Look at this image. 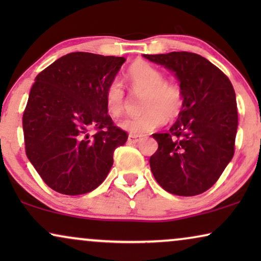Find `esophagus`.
Segmentation results:
<instances>
[{"label": "esophagus", "instance_id": "34e87169", "mask_svg": "<svg viewBox=\"0 0 261 261\" xmlns=\"http://www.w3.org/2000/svg\"><path fill=\"white\" fill-rule=\"evenodd\" d=\"M141 140V138L139 137V135H134V134H129L128 135V141L130 142V144H137Z\"/></svg>", "mask_w": 261, "mask_h": 261}]
</instances>
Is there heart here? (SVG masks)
<instances>
[{
    "label": "heart",
    "mask_w": 261,
    "mask_h": 261,
    "mask_svg": "<svg viewBox=\"0 0 261 261\" xmlns=\"http://www.w3.org/2000/svg\"><path fill=\"white\" fill-rule=\"evenodd\" d=\"M127 78L135 90L144 91L142 109L139 115L124 116L117 126L134 135H145L163 126L167 119L179 114L183 106V92L177 84L165 82L159 69L146 62L135 63L127 72ZM105 101L108 112L119 115L124 106V91L119 80H113L106 88Z\"/></svg>",
    "instance_id": "b5f03b06"
}]
</instances>
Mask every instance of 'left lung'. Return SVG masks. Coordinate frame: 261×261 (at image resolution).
<instances>
[{"label":"left lung","mask_w":261,"mask_h":261,"mask_svg":"<svg viewBox=\"0 0 261 261\" xmlns=\"http://www.w3.org/2000/svg\"><path fill=\"white\" fill-rule=\"evenodd\" d=\"M174 74L183 106L167 133L152 137L158 149L149 158L155 180L178 196H196L213 187L234 155L237 97L228 77L204 57L190 52L144 55Z\"/></svg>","instance_id":"8db88e82"}]
</instances>
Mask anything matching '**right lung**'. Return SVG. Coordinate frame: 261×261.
Masks as SVG:
<instances>
[{
    "label": "right lung",
    "instance_id": "obj_1",
    "mask_svg": "<svg viewBox=\"0 0 261 261\" xmlns=\"http://www.w3.org/2000/svg\"><path fill=\"white\" fill-rule=\"evenodd\" d=\"M124 62L123 57L73 52L35 77L22 116L26 154L59 194L95 190L112 169L114 151L127 141L105 101L106 88ZM91 127L98 133L89 135Z\"/></svg>",
    "mask_w": 261,
    "mask_h": 261
}]
</instances>
